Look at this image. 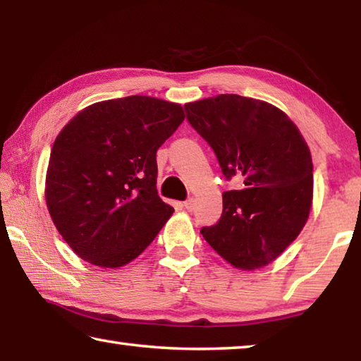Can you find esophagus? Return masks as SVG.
Masks as SVG:
<instances>
[{"label": "esophagus", "instance_id": "obj_1", "mask_svg": "<svg viewBox=\"0 0 361 361\" xmlns=\"http://www.w3.org/2000/svg\"><path fill=\"white\" fill-rule=\"evenodd\" d=\"M194 205H195V200H194L192 197H189V199L185 200V209H186V210L191 212V210L194 209Z\"/></svg>", "mask_w": 361, "mask_h": 361}]
</instances>
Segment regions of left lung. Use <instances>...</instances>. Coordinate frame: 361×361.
Returning <instances> with one entry per match:
<instances>
[{
	"mask_svg": "<svg viewBox=\"0 0 361 361\" xmlns=\"http://www.w3.org/2000/svg\"><path fill=\"white\" fill-rule=\"evenodd\" d=\"M186 119L215 152L226 180L223 213L200 234L239 269H258L296 239L312 204V157L298 127L266 102L224 94L186 103Z\"/></svg>",
	"mask_w": 361,
	"mask_h": 361,
	"instance_id": "8db88e82",
	"label": "left lung"
}]
</instances>
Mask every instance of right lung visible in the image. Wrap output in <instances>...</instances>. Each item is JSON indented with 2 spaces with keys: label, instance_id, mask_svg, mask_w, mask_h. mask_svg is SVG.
<instances>
[{
  "label": "right lung",
  "instance_id": "1",
  "mask_svg": "<svg viewBox=\"0 0 361 361\" xmlns=\"http://www.w3.org/2000/svg\"><path fill=\"white\" fill-rule=\"evenodd\" d=\"M183 119L176 103L130 95L87 106L59 133L46 202L79 258L121 267L154 240L173 213L157 195L156 152Z\"/></svg>",
  "mask_w": 361,
  "mask_h": 361
}]
</instances>
